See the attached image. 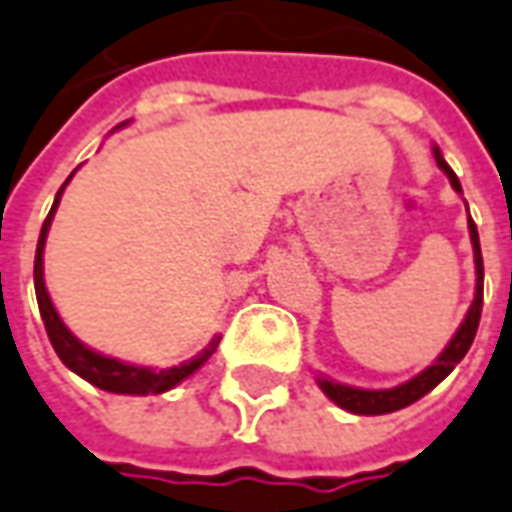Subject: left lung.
Instances as JSON below:
<instances>
[{
	"label": "left lung",
	"instance_id": "8db88e82",
	"mask_svg": "<svg viewBox=\"0 0 512 512\" xmlns=\"http://www.w3.org/2000/svg\"><path fill=\"white\" fill-rule=\"evenodd\" d=\"M437 163L448 174V180L454 185L456 191L462 194V185L456 180V174L451 166L442 160L440 149H437ZM468 228H471V242H473V259H476V298H473L471 310L465 315L462 327L456 329L454 341L445 346L440 358L434 360L423 375H417L414 380H408L403 386H394V389H383V392H369V389H352V386H341V383H332V380H318V386L324 389L332 403H338L352 414H392L400 408L417 403L420 397L431 392L434 386H440L445 377L454 372V366L459 360L468 355L473 338H476V329H479V318H482V290H485V267H482V250H479V233H476V222L468 219Z\"/></svg>",
	"mask_w": 512,
	"mask_h": 512
}]
</instances>
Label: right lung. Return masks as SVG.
Returning a JSON list of instances; mask_svg holds the SVG:
<instances>
[{"instance_id": "right-lung-1", "label": "right lung", "mask_w": 512, "mask_h": 512, "mask_svg": "<svg viewBox=\"0 0 512 512\" xmlns=\"http://www.w3.org/2000/svg\"><path fill=\"white\" fill-rule=\"evenodd\" d=\"M70 183V180H67ZM67 183L58 188L56 202L50 208V214L44 219L41 225V236L39 245H36V264H33V281H36V298H39V310H41V321H44V329H47V338L50 344L56 349V355L61 358V363L72 369L75 375H81L84 380H89L92 386L104 389V392H115V394H160L174 389L180 380H185L188 375H194L200 369L205 360L211 358L219 346V338H214L211 344L202 349L197 358L185 360L180 366H171V369H143V366H129V363H120L115 358H104L98 352H92L87 346L81 344L70 329L64 327V321L58 318L56 307L53 301L47 296V287H44V239H47V231H50V222H53V214H56L58 200H61V191L67 188Z\"/></svg>"}]
</instances>
